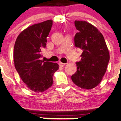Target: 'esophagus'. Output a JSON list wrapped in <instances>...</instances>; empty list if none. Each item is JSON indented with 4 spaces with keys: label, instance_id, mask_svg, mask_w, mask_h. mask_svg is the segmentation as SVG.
Returning <instances> with one entry per match:
<instances>
[{
    "label": "esophagus",
    "instance_id": "esophagus-1",
    "mask_svg": "<svg viewBox=\"0 0 121 121\" xmlns=\"http://www.w3.org/2000/svg\"><path fill=\"white\" fill-rule=\"evenodd\" d=\"M65 65H66V63H61V62H60L59 63V66H60V67H64Z\"/></svg>",
    "mask_w": 121,
    "mask_h": 121
}]
</instances>
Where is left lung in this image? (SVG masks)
<instances>
[{
	"instance_id": "obj_1",
	"label": "left lung",
	"mask_w": 121,
	"mask_h": 121,
	"mask_svg": "<svg viewBox=\"0 0 121 121\" xmlns=\"http://www.w3.org/2000/svg\"><path fill=\"white\" fill-rule=\"evenodd\" d=\"M78 31L74 38L75 46L82 50L77 70L72 75L73 83L79 87L90 90L103 79L109 62L110 54L103 34L90 23L75 20Z\"/></svg>"
}]
</instances>
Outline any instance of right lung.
<instances>
[{
  "mask_svg": "<svg viewBox=\"0 0 121 121\" xmlns=\"http://www.w3.org/2000/svg\"><path fill=\"white\" fill-rule=\"evenodd\" d=\"M52 26V20L34 24L22 31L15 42L13 57L16 69L26 86L35 93L51 87L54 73L59 68L57 63L40 60Z\"/></svg>",
  "mask_w": 121,
  "mask_h": 121,
  "instance_id": "obj_1",
  "label": "right lung"
}]
</instances>
